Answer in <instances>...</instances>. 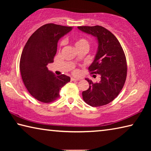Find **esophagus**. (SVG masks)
<instances>
[{
  "label": "esophagus",
  "mask_w": 151,
  "mask_h": 151,
  "mask_svg": "<svg viewBox=\"0 0 151 151\" xmlns=\"http://www.w3.org/2000/svg\"><path fill=\"white\" fill-rule=\"evenodd\" d=\"M70 80H71V81H79L80 80V79L79 78H70Z\"/></svg>",
  "instance_id": "34e87169"
}]
</instances>
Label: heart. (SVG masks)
I'll return each instance as SVG.
<instances>
[{
	"mask_svg": "<svg viewBox=\"0 0 151 151\" xmlns=\"http://www.w3.org/2000/svg\"><path fill=\"white\" fill-rule=\"evenodd\" d=\"M75 46L76 49H78L81 47H89V42L86 39L84 38H80L76 39L75 41ZM76 71H75V73Z\"/></svg>",
	"mask_w": 151,
	"mask_h": 151,
	"instance_id": "1",
	"label": "heart"
}]
</instances>
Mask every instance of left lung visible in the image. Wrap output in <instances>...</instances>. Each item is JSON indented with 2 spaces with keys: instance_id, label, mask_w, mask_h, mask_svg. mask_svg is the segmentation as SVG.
Wrapping results in <instances>:
<instances>
[{
  "instance_id": "obj_1",
  "label": "left lung",
  "mask_w": 151,
  "mask_h": 151,
  "mask_svg": "<svg viewBox=\"0 0 151 151\" xmlns=\"http://www.w3.org/2000/svg\"><path fill=\"white\" fill-rule=\"evenodd\" d=\"M81 31L98 40V50L88 67L91 74L101 75V81L93 83L86 78L89 88L83 91V98L91 106H101L111 103L119 95L127 78L126 57L121 44L112 32L101 26L78 27Z\"/></svg>"
}]
</instances>
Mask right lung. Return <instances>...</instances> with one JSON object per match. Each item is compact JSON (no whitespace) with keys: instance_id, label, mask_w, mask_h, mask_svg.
Wrapping results in <instances>:
<instances>
[{"instance_id":"obj_1","label":"right lung","mask_w":151,"mask_h":151,"mask_svg":"<svg viewBox=\"0 0 151 151\" xmlns=\"http://www.w3.org/2000/svg\"><path fill=\"white\" fill-rule=\"evenodd\" d=\"M71 29L70 27L53 23L43 25L30 36L22 52V79L29 93L42 103L57 100L61 88L70 81L66 75H55L47 66L54 62L58 40Z\"/></svg>"}]
</instances>
